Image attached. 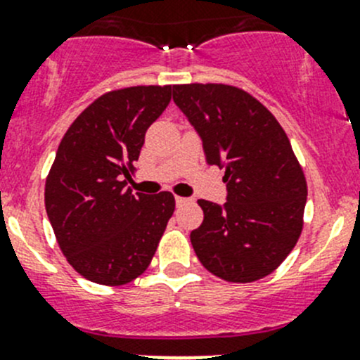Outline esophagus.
<instances>
[{
    "label": "esophagus",
    "instance_id": "34e87169",
    "mask_svg": "<svg viewBox=\"0 0 360 360\" xmlns=\"http://www.w3.org/2000/svg\"><path fill=\"white\" fill-rule=\"evenodd\" d=\"M190 202V199H186V197H176V204L177 206H183V204Z\"/></svg>",
    "mask_w": 360,
    "mask_h": 360
}]
</instances>
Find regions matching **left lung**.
<instances>
[{
  "label": "left lung",
  "mask_w": 360,
  "mask_h": 360,
  "mask_svg": "<svg viewBox=\"0 0 360 360\" xmlns=\"http://www.w3.org/2000/svg\"><path fill=\"white\" fill-rule=\"evenodd\" d=\"M174 103L202 139L207 165L224 169L227 202L199 200L190 240L206 270L229 282L270 275L304 227L307 183L281 124L245 90L221 83L174 85Z\"/></svg>",
  "instance_id": "1"
}]
</instances>
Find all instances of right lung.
<instances>
[{
  "label": "right lung",
  "instance_id": "obj_1",
  "mask_svg": "<svg viewBox=\"0 0 360 360\" xmlns=\"http://www.w3.org/2000/svg\"><path fill=\"white\" fill-rule=\"evenodd\" d=\"M172 86L112 90L70 124L46 179V211L70 266L103 286L142 275L176 207L170 191L133 193L126 179Z\"/></svg>",
  "mask_w": 360,
  "mask_h": 360
}]
</instances>
